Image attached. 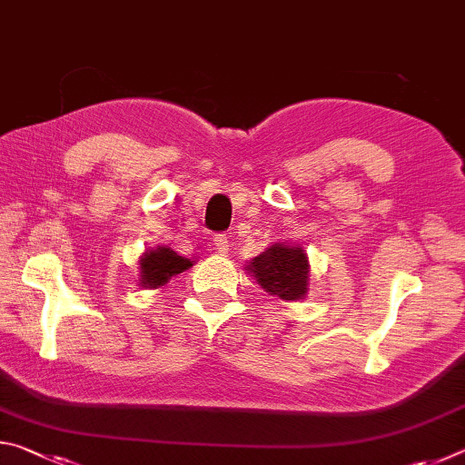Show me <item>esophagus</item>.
I'll list each match as a JSON object with an SVG mask.
<instances>
[{
  "instance_id": "34e87169",
  "label": "esophagus",
  "mask_w": 465,
  "mask_h": 465,
  "mask_svg": "<svg viewBox=\"0 0 465 465\" xmlns=\"http://www.w3.org/2000/svg\"><path fill=\"white\" fill-rule=\"evenodd\" d=\"M215 250L219 252V254H225L227 250H230V243H227V238H225V233H219V235H215Z\"/></svg>"
}]
</instances>
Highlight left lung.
I'll use <instances>...</instances> for the list:
<instances>
[{
	"mask_svg": "<svg viewBox=\"0 0 465 465\" xmlns=\"http://www.w3.org/2000/svg\"><path fill=\"white\" fill-rule=\"evenodd\" d=\"M248 271L266 293L285 302H297L308 293L310 262L302 246L274 243L248 264Z\"/></svg>",
	"mask_w": 465,
	"mask_h": 465,
	"instance_id": "left-lung-1",
	"label": "left lung"
}]
</instances>
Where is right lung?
I'll use <instances>...</instances> for the list:
<instances>
[{"mask_svg": "<svg viewBox=\"0 0 465 465\" xmlns=\"http://www.w3.org/2000/svg\"><path fill=\"white\" fill-rule=\"evenodd\" d=\"M141 287L157 289L174 277L178 272H184L193 266L191 258L176 254L168 246H157L153 250L143 252L141 256Z\"/></svg>", "mask_w": 465, "mask_h": 465, "instance_id": "add662e5", "label": "right lung"}]
</instances>
